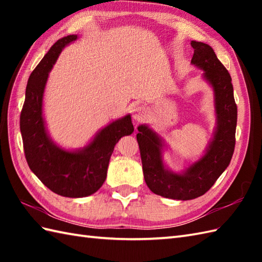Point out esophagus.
Instances as JSON below:
<instances>
[{
  "label": "esophagus",
  "mask_w": 262,
  "mask_h": 262,
  "mask_svg": "<svg viewBox=\"0 0 262 262\" xmlns=\"http://www.w3.org/2000/svg\"><path fill=\"white\" fill-rule=\"evenodd\" d=\"M147 117V110L146 108L142 107V105H138L134 110H133V119H134L136 122H140L145 120Z\"/></svg>",
  "instance_id": "obj_1"
}]
</instances>
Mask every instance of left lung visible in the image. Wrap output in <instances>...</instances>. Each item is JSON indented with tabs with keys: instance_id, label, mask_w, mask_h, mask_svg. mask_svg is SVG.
<instances>
[{
	"instance_id": "obj_1",
	"label": "left lung",
	"mask_w": 262,
	"mask_h": 262,
	"mask_svg": "<svg viewBox=\"0 0 262 262\" xmlns=\"http://www.w3.org/2000/svg\"><path fill=\"white\" fill-rule=\"evenodd\" d=\"M191 64L203 70V79L214 92L216 126L204 155L181 172L165 165V142L147 125L137 127L144 179L149 190L170 199L190 200L207 192L229 166L235 146L237 108L231 75L207 43L191 41Z\"/></svg>"
}]
</instances>
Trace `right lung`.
I'll return each mask as SVG.
<instances>
[{"instance_id": "obj_1", "label": "right lung", "mask_w": 262, "mask_h": 262, "mask_svg": "<svg viewBox=\"0 0 262 262\" xmlns=\"http://www.w3.org/2000/svg\"><path fill=\"white\" fill-rule=\"evenodd\" d=\"M77 39L66 36L54 43L32 71L20 116L26 160L43 185L63 197H86L99 190L107 177L109 160L121 137L134 132L130 115L100 129L84 147L69 151L54 143L46 129L42 100L49 72L65 46Z\"/></svg>"}]
</instances>
